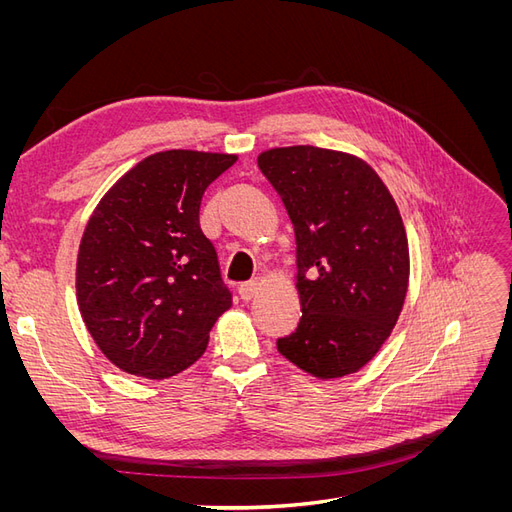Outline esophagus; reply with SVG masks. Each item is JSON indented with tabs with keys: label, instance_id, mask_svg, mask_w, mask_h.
<instances>
[{
	"label": "esophagus",
	"instance_id": "obj_1",
	"mask_svg": "<svg viewBox=\"0 0 512 512\" xmlns=\"http://www.w3.org/2000/svg\"><path fill=\"white\" fill-rule=\"evenodd\" d=\"M258 290H260V282H247V284H241V288H239V294H241V299L243 301H252L256 294H258Z\"/></svg>",
	"mask_w": 512,
	"mask_h": 512
}]
</instances>
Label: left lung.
<instances>
[{
  "label": "left lung",
  "instance_id": "left-lung-1",
  "mask_svg": "<svg viewBox=\"0 0 512 512\" xmlns=\"http://www.w3.org/2000/svg\"><path fill=\"white\" fill-rule=\"evenodd\" d=\"M258 166L297 239L299 327L277 350L318 380L367 365L393 333L410 280L406 226L365 160L314 145L262 151Z\"/></svg>",
  "mask_w": 512,
  "mask_h": 512
}]
</instances>
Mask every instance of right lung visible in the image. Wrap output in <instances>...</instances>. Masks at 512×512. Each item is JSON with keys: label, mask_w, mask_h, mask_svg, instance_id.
Returning a JSON list of instances; mask_svg holds the SVG:
<instances>
[{"label": "right lung", "mask_w": 512, "mask_h": 512, "mask_svg": "<svg viewBox=\"0 0 512 512\" xmlns=\"http://www.w3.org/2000/svg\"><path fill=\"white\" fill-rule=\"evenodd\" d=\"M235 162V153L158 151L121 175L91 213L76 301L96 346L126 374H181L232 307L198 211L209 183Z\"/></svg>", "instance_id": "obj_1"}]
</instances>
